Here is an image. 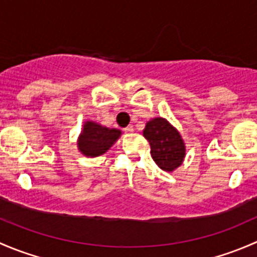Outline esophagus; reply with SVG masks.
Segmentation results:
<instances>
[{"instance_id":"1","label":"esophagus","mask_w":257,"mask_h":257,"mask_svg":"<svg viewBox=\"0 0 257 257\" xmlns=\"http://www.w3.org/2000/svg\"><path fill=\"white\" fill-rule=\"evenodd\" d=\"M124 132H125V133H132V132H134V128L132 125H129L126 126V128H124Z\"/></svg>"}]
</instances>
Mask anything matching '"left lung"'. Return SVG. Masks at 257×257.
Here are the masks:
<instances>
[{"mask_svg": "<svg viewBox=\"0 0 257 257\" xmlns=\"http://www.w3.org/2000/svg\"><path fill=\"white\" fill-rule=\"evenodd\" d=\"M143 136L149 142L150 154L160 169L173 172L183 163L185 145L177 129L165 119L155 118L147 123Z\"/></svg>", "mask_w": 257, "mask_h": 257, "instance_id": "1", "label": "left lung"}]
</instances>
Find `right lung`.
Segmentation results:
<instances>
[{
    "instance_id": "obj_1",
    "label": "right lung",
    "mask_w": 257,
    "mask_h": 257,
    "mask_svg": "<svg viewBox=\"0 0 257 257\" xmlns=\"http://www.w3.org/2000/svg\"><path fill=\"white\" fill-rule=\"evenodd\" d=\"M120 136L118 129H109L93 121L84 124L79 137L78 148L87 157H98L107 152Z\"/></svg>"
}]
</instances>
